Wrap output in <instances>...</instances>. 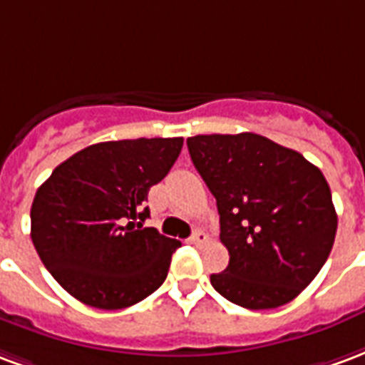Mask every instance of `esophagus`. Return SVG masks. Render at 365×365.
<instances>
[{
	"mask_svg": "<svg viewBox=\"0 0 365 365\" xmlns=\"http://www.w3.org/2000/svg\"><path fill=\"white\" fill-rule=\"evenodd\" d=\"M206 233H204V231H200V230H196L192 233V237H190V243L192 245H202V243H206Z\"/></svg>",
	"mask_w": 365,
	"mask_h": 365,
	"instance_id": "obj_1",
	"label": "esophagus"
}]
</instances>
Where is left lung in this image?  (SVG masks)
<instances>
[{"instance_id":"obj_1","label":"left lung","mask_w":365,"mask_h":365,"mask_svg":"<svg viewBox=\"0 0 365 365\" xmlns=\"http://www.w3.org/2000/svg\"><path fill=\"white\" fill-rule=\"evenodd\" d=\"M220 212L230 264L210 282L247 309H274L311 284L331 255L336 212L329 182L302 153L264 135L186 140Z\"/></svg>"}]
</instances>
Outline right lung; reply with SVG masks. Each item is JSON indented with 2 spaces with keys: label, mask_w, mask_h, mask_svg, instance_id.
Masks as SVG:
<instances>
[{
  "label": "right lung",
  "mask_w": 365,
  "mask_h": 365,
  "mask_svg": "<svg viewBox=\"0 0 365 365\" xmlns=\"http://www.w3.org/2000/svg\"><path fill=\"white\" fill-rule=\"evenodd\" d=\"M182 138L89 145L36 190L31 237L42 264L70 295L97 309H124L167 278L180 241L143 227L150 188L167 177Z\"/></svg>",
  "instance_id": "add662e5"
}]
</instances>
